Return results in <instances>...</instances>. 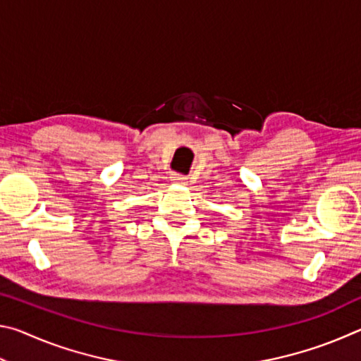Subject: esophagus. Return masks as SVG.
<instances>
[{"label":"esophagus","mask_w":361,"mask_h":361,"mask_svg":"<svg viewBox=\"0 0 361 361\" xmlns=\"http://www.w3.org/2000/svg\"><path fill=\"white\" fill-rule=\"evenodd\" d=\"M172 181L173 183H178V185H186L188 178H186V176H181V175H173L172 176Z\"/></svg>","instance_id":"34e87169"}]
</instances>
